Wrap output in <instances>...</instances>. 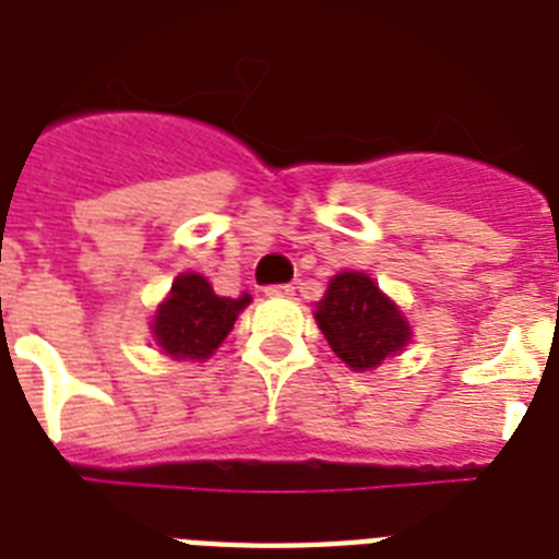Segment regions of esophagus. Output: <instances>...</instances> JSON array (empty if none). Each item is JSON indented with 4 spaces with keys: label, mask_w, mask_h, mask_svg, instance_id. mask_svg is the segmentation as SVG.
Returning <instances> with one entry per match:
<instances>
[{
    "label": "esophagus",
    "mask_w": 559,
    "mask_h": 559,
    "mask_svg": "<svg viewBox=\"0 0 559 559\" xmlns=\"http://www.w3.org/2000/svg\"><path fill=\"white\" fill-rule=\"evenodd\" d=\"M263 293H266L270 298H289L293 293H296V287H293V284H270Z\"/></svg>",
    "instance_id": "34e87169"
}]
</instances>
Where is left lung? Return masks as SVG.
Wrapping results in <instances>:
<instances>
[{"instance_id": "obj_1", "label": "left lung", "mask_w": 559, "mask_h": 559, "mask_svg": "<svg viewBox=\"0 0 559 559\" xmlns=\"http://www.w3.org/2000/svg\"><path fill=\"white\" fill-rule=\"evenodd\" d=\"M316 322L333 354L354 371L377 368L408 342V322L366 272H342L316 305Z\"/></svg>"}]
</instances>
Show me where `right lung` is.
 <instances>
[{
    "instance_id": "add662e5",
    "label": "right lung",
    "mask_w": 559,
    "mask_h": 559,
    "mask_svg": "<svg viewBox=\"0 0 559 559\" xmlns=\"http://www.w3.org/2000/svg\"><path fill=\"white\" fill-rule=\"evenodd\" d=\"M246 305L249 296H217L202 275L188 272L174 281L170 298L153 319V333L159 348L170 357L205 359L226 340Z\"/></svg>"
}]
</instances>
